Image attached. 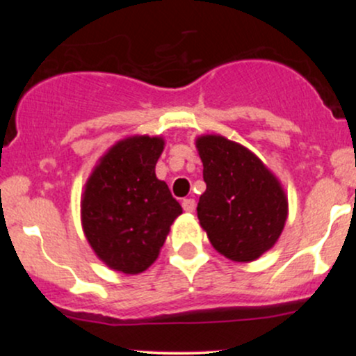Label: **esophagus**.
I'll return each instance as SVG.
<instances>
[{"instance_id":"esophagus-1","label":"esophagus","mask_w":356,"mask_h":356,"mask_svg":"<svg viewBox=\"0 0 356 356\" xmlns=\"http://www.w3.org/2000/svg\"><path fill=\"white\" fill-rule=\"evenodd\" d=\"M182 207H184V211H186V212H194L195 201H194V199H184Z\"/></svg>"}]
</instances>
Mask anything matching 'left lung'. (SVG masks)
Listing matches in <instances>:
<instances>
[{
    "label": "left lung",
    "mask_w": 356,
    "mask_h": 356,
    "mask_svg": "<svg viewBox=\"0 0 356 356\" xmlns=\"http://www.w3.org/2000/svg\"><path fill=\"white\" fill-rule=\"evenodd\" d=\"M206 191L197 218L211 244L222 256L249 263L280 239L288 218V199L276 175L261 159L222 136L195 140Z\"/></svg>",
    "instance_id": "8db88e82"
}]
</instances>
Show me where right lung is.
Wrapping results in <instances>:
<instances>
[{
    "label": "right lung",
    "instance_id": "right-lung-1",
    "mask_svg": "<svg viewBox=\"0 0 356 356\" xmlns=\"http://www.w3.org/2000/svg\"><path fill=\"white\" fill-rule=\"evenodd\" d=\"M164 138L118 140L90 174L81 195V226L95 254L115 271L138 275L157 259L182 207L155 164Z\"/></svg>",
    "mask_w": 356,
    "mask_h": 356
}]
</instances>
